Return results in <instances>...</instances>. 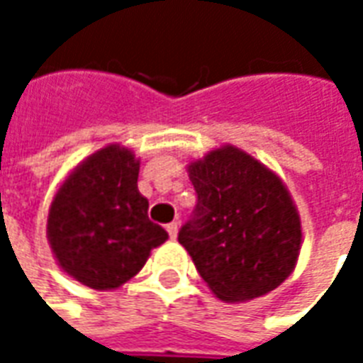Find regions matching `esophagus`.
Returning a JSON list of instances; mask_svg holds the SVG:
<instances>
[{
  "instance_id": "obj_1",
  "label": "esophagus",
  "mask_w": 363,
  "mask_h": 363,
  "mask_svg": "<svg viewBox=\"0 0 363 363\" xmlns=\"http://www.w3.org/2000/svg\"><path fill=\"white\" fill-rule=\"evenodd\" d=\"M167 233H169L171 239H177V233H179V223H177V221L169 223V225H167Z\"/></svg>"
}]
</instances>
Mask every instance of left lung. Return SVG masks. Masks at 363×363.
I'll list each match as a JSON object with an SVG mask.
<instances>
[{
	"label": "left lung",
	"instance_id": "obj_1",
	"mask_svg": "<svg viewBox=\"0 0 363 363\" xmlns=\"http://www.w3.org/2000/svg\"><path fill=\"white\" fill-rule=\"evenodd\" d=\"M189 177L198 204L179 243L213 296L235 303L278 288L301 249L299 212L280 177L235 145L192 161Z\"/></svg>",
	"mask_w": 363,
	"mask_h": 363
}]
</instances>
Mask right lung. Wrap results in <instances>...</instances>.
I'll use <instances>...</instances> for the list:
<instances>
[{"instance_id": "right-lung-1", "label": "right lung", "mask_w": 363, "mask_h": 363, "mask_svg": "<svg viewBox=\"0 0 363 363\" xmlns=\"http://www.w3.org/2000/svg\"><path fill=\"white\" fill-rule=\"evenodd\" d=\"M138 173L134 151L111 143L83 159L52 198L46 235L54 259L87 288H120L169 237L147 218Z\"/></svg>"}]
</instances>
